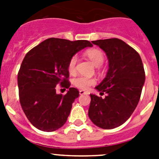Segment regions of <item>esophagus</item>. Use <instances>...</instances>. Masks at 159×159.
<instances>
[{
    "label": "esophagus",
    "instance_id": "1",
    "mask_svg": "<svg viewBox=\"0 0 159 159\" xmlns=\"http://www.w3.org/2000/svg\"><path fill=\"white\" fill-rule=\"evenodd\" d=\"M88 92L84 91V90H80V95H88Z\"/></svg>",
    "mask_w": 159,
    "mask_h": 159
}]
</instances>
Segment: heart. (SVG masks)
Wrapping results in <instances>:
<instances>
[{
	"instance_id": "b5f03b06",
	"label": "heart",
	"mask_w": 159,
	"mask_h": 159,
	"mask_svg": "<svg viewBox=\"0 0 159 159\" xmlns=\"http://www.w3.org/2000/svg\"><path fill=\"white\" fill-rule=\"evenodd\" d=\"M86 56L89 58V60L92 62V64L96 67L101 66L104 61V54L101 50L96 48L89 49L86 52ZM78 61V57L77 56H73L70 59L68 64H67V70L70 74H74L76 70V64ZM73 84L77 88L80 89L86 90L89 87L92 86L95 84L96 80L95 78L88 76H84V75H79L73 79Z\"/></svg>"
}]
</instances>
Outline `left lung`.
<instances>
[{"label":"left lung","mask_w":159,"mask_h":159,"mask_svg":"<svg viewBox=\"0 0 159 159\" xmlns=\"http://www.w3.org/2000/svg\"><path fill=\"white\" fill-rule=\"evenodd\" d=\"M106 52L109 68L104 80L95 87L104 98L90 94L88 116L102 129L119 127L137 107L145 82V71L139 54L118 38L92 41Z\"/></svg>","instance_id":"left-lung-1"}]
</instances>
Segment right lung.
<instances>
[{
  "instance_id": "right-lung-1",
  "label": "right lung",
  "mask_w": 159,
  "mask_h": 159,
  "mask_svg": "<svg viewBox=\"0 0 159 159\" xmlns=\"http://www.w3.org/2000/svg\"><path fill=\"white\" fill-rule=\"evenodd\" d=\"M86 47H92L88 40L49 38L25 55L17 75L20 102L29 122L39 130L54 131L67 121L80 95L76 88H70L67 64ZM59 83L68 89L64 96L56 94Z\"/></svg>"
}]
</instances>
